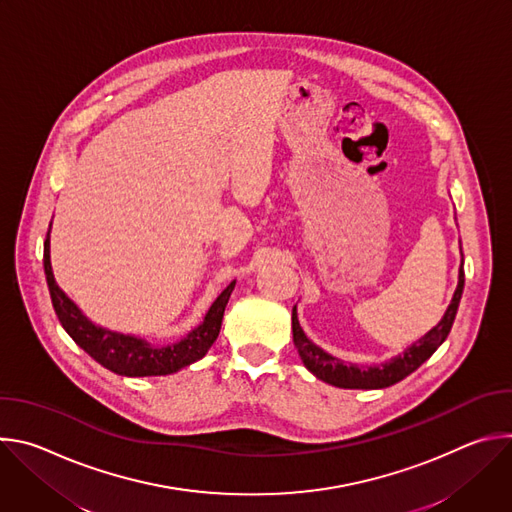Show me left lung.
<instances>
[{
	"instance_id": "left-lung-1",
	"label": "left lung",
	"mask_w": 512,
	"mask_h": 512,
	"mask_svg": "<svg viewBox=\"0 0 512 512\" xmlns=\"http://www.w3.org/2000/svg\"><path fill=\"white\" fill-rule=\"evenodd\" d=\"M462 265L458 271L456 291H454L452 302H450L446 314L442 316V320L437 322L427 334H423L419 340H415L411 346H407L401 354H397L391 360H385L381 364H371V367L344 362V360L328 354L326 350H322L318 344H314L304 334V330L298 322L296 306H294V312H291V330H294V344L306 364V369L320 381L340 387V389H385V387H391V385L403 381L407 375L417 371L421 364L448 338L452 324L456 320V314H458L462 291H464Z\"/></svg>"
}]
</instances>
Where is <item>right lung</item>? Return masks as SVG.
<instances>
[{
  "label": "right lung",
  "instance_id": "obj_1",
  "mask_svg": "<svg viewBox=\"0 0 512 512\" xmlns=\"http://www.w3.org/2000/svg\"><path fill=\"white\" fill-rule=\"evenodd\" d=\"M44 273H46V283H48L54 312L62 328L66 330V334L75 340L91 358H95L101 367L123 377L172 375L188 367V364L200 360L218 338V332H221L225 308L229 304V298L237 283L233 281L231 285H227V289H223V294L218 296L208 308L204 320L194 330H190L184 338H180L178 342L156 346L135 334H123V332L97 326L83 314V310L75 302L64 294L52 273L50 229L44 241Z\"/></svg>",
  "mask_w": 512,
  "mask_h": 512
}]
</instances>
